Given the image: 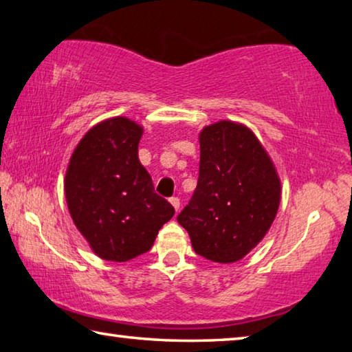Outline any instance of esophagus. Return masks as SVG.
<instances>
[{"instance_id": "esophagus-1", "label": "esophagus", "mask_w": 352, "mask_h": 352, "mask_svg": "<svg viewBox=\"0 0 352 352\" xmlns=\"http://www.w3.org/2000/svg\"><path fill=\"white\" fill-rule=\"evenodd\" d=\"M169 201H170L172 206H174L175 210L180 209V198H178V197H170Z\"/></svg>"}]
</instances>
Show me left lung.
Masks as SVG:
<instances>
[{
	"label": "left lung",
	"instance_id": "1",
	"mask_svg": "<svg viewBox=\"0 0 352 352\" xmlns=\"http://www.w3.org/2000/svg\"><path fill=\"white\" fill-rule=\"evenodd\" d=\"M198 140V183L177 220L198 255L234 263L270 231L282 184L263 144L245 124L221 120L204 126Z\"/></svg>",
	"mask_w": 352,
	"mask_h": 352
}]
</instances>
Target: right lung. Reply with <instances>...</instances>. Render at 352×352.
I'll return each instance as SVG.
<instances>
[{
    "mask_svg": "<svg viewBox=\"0 0 352 352\" xmlns=\"http://www.w3.org/2000/svg\"><path fill=\"white\" fill-rule=\"evenodd\" d=\"M143 127L126 117L101 121L76 144L66 170L70 217L100 258L129 261L148 252L175 210L155 194L138 160Z\"/></svg>",
    "mask_w": 352,
    "mask_h": 352,
    "instance_id": "add662e5",
    "label": "right lung"
}]
</instances>
